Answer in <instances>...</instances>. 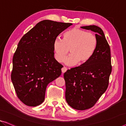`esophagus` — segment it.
<instances>
[{
  "label": "esophagus",
  "mask_w": 126,
  "mask_h": 126,
  "mask_svg": "<svg viewBox=\"0 0 126 126\" xmlns=\"http://www.w3.org/2000/svg\"><path fill=\"white\" fill-rule=\"evenodd\" d=\"M67 69L66 67H63V68H62V73L65 72L67 71Z\"/></svg>",
  "instance_id": "esophagus-1"
}]
</instances>
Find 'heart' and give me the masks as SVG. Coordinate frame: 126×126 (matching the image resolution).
<instances>
[{
    "label": "heart",
    "mask_w": 126,
    "mask_h": 126,
    "mask_svg": "<svg viewBox=\"0 0 126 126\" xmlns=\"http://www.w3.org/2000/svg\"><path fill=\"white\" fill-rule=\"evenodd\" d=\"M97 46V38L94 34L78 28L65 32L63 40L57 38L53 43L54 55L58 62H62L69 50L71 55L65 60L68 65L77 63L81 65L88 63L94 54Z\"/></svg>",
    "instance_id": "heart-1"
}]
</instances>
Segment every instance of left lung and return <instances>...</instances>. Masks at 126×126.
Returning a JSON list of instances; mask_svg holds the SVG:
<instances>
[{
	"instance_id": "obj_1",
	"label": "left lung",
	"mask_w": 126,
	"mask_h": 126,
	"mask_svg": "<svg viewBox=\"0 0 126 126\" xmlns=\"http://www.w3.org/2000/svg\"><path fill=\"white\" fill-rule=\"evenodd\" d=\"M81 28L96 33V50L88 63L67 70L64 78L67 102L75 109L84 110L93 107L106 91L112 67L110 46L102 30L95 25Z\"/></svg>"
}]
</instances>
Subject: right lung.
<instances>
[{
	"label": "right lung",
	"instance_id": "obj_1",
	"mask_svg": "<svg viewBox=\"0 0 126 126\" xmlns=\"http://www.w3.org/2000/svg\"><path fill=\"white\" fill-rule=\"evenodd\" d=\"M72 25L43 20L20 39L13 57L11 80L18 98L25 105L42 104L47 86L61 76L63 66L54 58L53 43Z\"/></svg>",
	"mask_w": 126,
	"mask_h": 126
}]
</instances>
